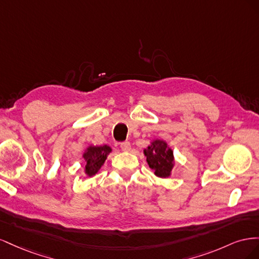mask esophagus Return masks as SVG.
<instances>
[{
  "label": "esophagus",
  "instance_id": "1",
  "mask_svg": "<svg viewBox=\"0 0 259 259\" xmlns=\"http://www.w3.org/2000/svg\"><path fill=\"white\" fill-rule=\"evenodd\" d=\"M120 147L123 151H130L131 150V144L128 142H124L120 144Z\"/></svg>",
  "mask_w": 259,
  "mask_h": 259
}]
</instances>
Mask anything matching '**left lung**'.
<instances>
[{"mask_svg": "<svg viewBox=\"0 0 259 259\" xmlns=\"http://www.w3.org/2000/svg\"><path fill=\"white\" fill-rule=\"evenodd\" d=\"M144 154L147 158L149 167L154 170L155 176L161 178H167L170 176L175 163L174 154L173 150L164 140L154 139L150 146L145 149Z\"/></svg>", "mask_w": 259, "mask_h": 259, "instance_id": "1", "label": "left lung"}]
</instances>
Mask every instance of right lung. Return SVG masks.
<instances>
[{
  "mask_svg": "<svg viewBox=\"0 0 259 259\" xmlns=\"http://www.w3.org/2000/svg\"><path fill=\"white\" fill-rule=\"evenodd\" d=\"M112 151V149L105 146H90L86 148L83 153V159L85 160V174L92 177L96 175L107 159L108 154Z\"/></svg>",
  "mask_w": 259,
  "mask_h": 259,
  "instance_id": "obj_1",
  "label": "right lung"
}]
</instances>
